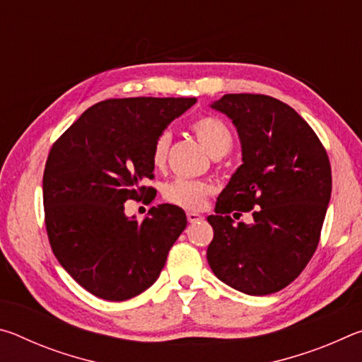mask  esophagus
I'll return each instance as SVG.
<instances>
[{
    "label": "esophagus",
    "mask_w": 362,
    "mask_h": 362,
    "mask_svg": "<svg viewBox=\"0 0 362 362\" xmlns=\"http://www.w3.org/2000/svg\"><path fill=\"white\" fill-rule=\"evenodd\" d=\"M187 218H188L189 223H194V222H199V220H203V216H201V214H198V212L188 211L187 212Z\"/></svg>",
    "instance_id": "obj_1"
}]
</instances>
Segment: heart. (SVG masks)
<instances>
[{"instance_id":"obj_1","label":"heart","mask_w":362,"mask_h":362,"mask_svg":"<svg viewBox=\"0 0 362 362\" xmlns=\"http://www.w3.org/2000/svg\"><path fill=\"white\" fill-rule=\"evenodd\" d=\"M193 131L209 155L217 158L223 156L230 151L233 137L231 132L223 121L214 116H203L193 122ZM170 145V134L161 132L156 137L151 148V163L155 168H163L166 164L168 151ZM211 192V185L206 182L189 180V179H177L169 182L164 187V198L169 203L177 204L185 209H199L204 204L206 196Z\"/></svg>"}]
</instances>
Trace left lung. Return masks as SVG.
Listing matches in <instances>:
<instances>
[{"label":"left lung","mask_w":362,"mask_h":362,"mask_svg":"<svg viewBox=\"0 0 362 362\" xmlns=\"http://www.w3.org/2000/svg\"><path fill=\"white\" fill-rule=\"evenodd\" d=\"M211 108L235 124L243 164L207 217V262L226 286L268 296L303 272L320 243L332 192L327 153L296 110L269 95L225 94ZM247 210L250 224L229 217Z\"/></svg>","instance_id":"8db88e82"}]
</instances>
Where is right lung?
Here are the masks:
<instances>
[{
  "label": "right lung",
  "instance_id": "right-lung-1",
  "mask_svg": "<svg viewBox=\"0 0 362 362\" xmlns=\"http://www.w3.org/2000/svg\"><path fill=\"white\" fill-rule=\"evenodd\" d=\"M196 103L131 97L95 103L49 153L42 175L46 230L65 272L110 302H122L155 283L187 226L183 209L151 207L142 222L124 203L153 192L151 148L159 134Z\"/></svg>",
  "mask_w": 362,
  "mask_h": 362
}]
</instances>
